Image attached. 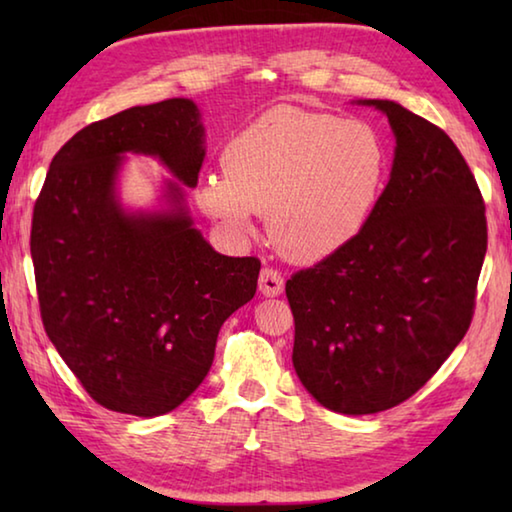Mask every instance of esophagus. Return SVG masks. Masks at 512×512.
<instances>
[{
    "label": "esophagus",
    "instance_id": "obj_1",
    "mask_svg": "<svg viewBox=\"0 0 512 512\" xmlns=\"http://www.w3.org/2000/svg\"><path fill=\"white\" fill-rule=\"evenodd\" d=\"M259 291H262L266 298L280 296L284 291L282 273L275 271V268H262V273H259Z\"/></svg>",
    "mask_w": 512,
    "mask_h": 512
}]
</instances>
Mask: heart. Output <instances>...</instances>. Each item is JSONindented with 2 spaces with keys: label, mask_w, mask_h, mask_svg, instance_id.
Returning <instances> with one entry per match:
<instances>
[{
  "label": "heart",
  "mask_w": 512,
  "mask_h": 512,
  "mask_svg": "<svg viewBox=\"0 0 512 512\" xmlns=\"http://www.w3.org/2000/svg\"><path fill=\"white\" fill-rule=\"evenodd\" d=\"M223 176H207L198 203L237 237L268 214L282 253L318 262L348 246L375 207L386 149L366 121L275 108L237 133L221 155Z\"/></svg>",
  "instance_id": "b5f03b06"
}]
</instances>
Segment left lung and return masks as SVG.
<instances>
[{
	"mask_svg": "<svg viewBox=\"0 0 512 512\" xmlns=\"http://www.w3.org/2000/svg\"><path fill=\"white\" fill-rule=\"evenodd\" d=\"M391 180L348 246L287 280L293 368L329 411L409 400L463 341L488 248L479 185L449 135L395 101Z\"/></svg>",
	"mask_w": 512,
	"mask_h": 512,
	"instance_id": "8db88e82",
	"label": "left lung"
}]
</instances>
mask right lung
Returning <instances> with one entry per match:
<instances>
[{"label":"right lung","instance_id":"add662e5","mask_svg":"<svg viewBox=\"0 0 512 512\" xmlns=\"http://www.w3.org/2000/svg\"><path fill=\"white\" fill-rule=\"evenodd\" d=\"M196 103L167 99L94 121L49 164L33 207L42 325L94 402L153 418L205 379L225 318L253 300L259 259L219 255L183 187L205 158ZM124 152L155 154L179 180L169 213L128 215L114 183Z\"/></svg>","mask_w":512,"mask_h":512}]
</instances>
